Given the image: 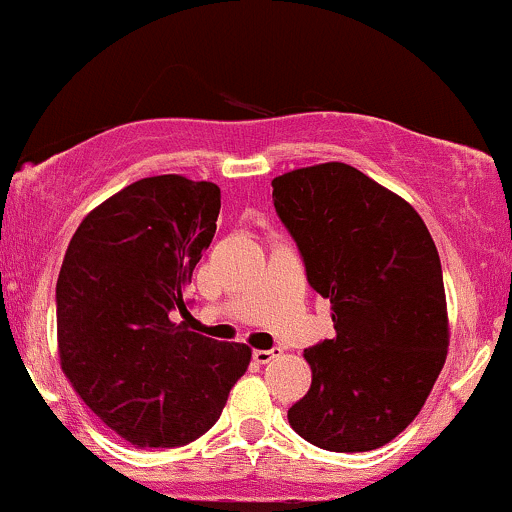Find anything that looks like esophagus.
<instances>
[{
    "label": "esophagus",
    "instance_id": "34e87169",
    "mask_svg": "<svg viewBox=\"0 0 512 512\" xmlns=\"http://www.w3.org/2000/svg\"><path fill=\"white\" fill-rule=\"evenodd\" d=\"M251 356H254L256 364H268V361H273L276 356H280V349H256Z\"/></svg>",
    "mask_w": 512,
    "mask_h": 512
}]
</instances>
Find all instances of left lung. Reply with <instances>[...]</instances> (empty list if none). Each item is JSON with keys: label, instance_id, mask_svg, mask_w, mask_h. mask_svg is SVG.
I'll list each match as a JSON object with an SVG mask.
<instances>
[{"label": "left lung", "instance_id": "8db88e82", "mask_svg": "<svg viewBox=\"0 0 512 512\" xmlns=\"http://www.w3.org/2000/svg\"><path fill=\"white\" fill-rule=\"evenodd\" d=\"M271 185L337 329L305 349L312 386L288 410L290 427L327 452L383 447L415 420L447 359L437 246L403 197L346 163L290 170Z\"/></svg>", "mask_w": 512, "mask_h": 512}]
</instances>
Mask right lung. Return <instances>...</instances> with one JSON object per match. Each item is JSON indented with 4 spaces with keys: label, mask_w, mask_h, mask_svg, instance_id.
<instances>
[{
    "label": "right lung",
    "mask_w": 512,
    "mask_h": 512,
    "mask_svg": "<svg viewBox=\"0 0 512 512\" xmlns=\"http://www.w3.org/2000/svg\"><path fill=\"white\" fill-rule=\"evenodd\" d=\"M222 192L183 175L126 185L80 222L56 285L60 368L134 447H183L222 415L251 349L173 322L212 244Z\"/></svg>",
    "instance_id": "1"
}]
</instances>
